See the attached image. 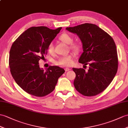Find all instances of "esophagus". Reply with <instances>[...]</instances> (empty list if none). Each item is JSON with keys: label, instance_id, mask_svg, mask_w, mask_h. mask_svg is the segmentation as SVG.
Segmentation results:
<instances>
[{"label": "esophagus", "instance_id": "34e87169", "mask_svg": "<svg viewBox=\"0 0 128 128\" xmlns=\"http://www.w3.org/2000/svg\"><path fill=\"white\" fill-rule=\"evenodd\" d=\"M70 70H71L70 68H65V71H69Z\"/></svg>", "mask_w": 128, "mask_h": 128}]
</instances>
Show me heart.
Wrapping results in <instances>:
<instances>
[{"label":"heart","mask_w":128,"mask_h":128,"mask_svg":"<svg viewBox=\"0 0 128 128\" xmlns=\"http://www.w3.org/2000/svg\"><path fill=\"white\" fill-rule=\"evenodd\" d=\"M62 42L68 44H70V47L71 50L75 52H78L81 49V45L78 42H74L72 37L69 34L66 33H64L62 34L59 38ZM54 50V47L52 43H50L48 44V48H47V50L50 53H52ZM74 56L72 54H69L66 56H63L59 58L58 60L56 61V63L58 65H63V66H70L73 63V58Z\"/></svg>","instance_id":"1"}]
</instances>
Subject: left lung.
<instances>
[{
    "label": "left lung",
    "mask_w": 128,
    "mask_h": 128,
    "mask_svg": "<svg viewBox=\"0 0 128 128\" xmlns=\"http://www.w3.org/2000/svg\"><path fill=\"white\" fill-rule=\"evenodd\" d=\"M67 30L76 34L82 44L79 63L87 65L88 71L72 68L76 74L74 84L80 93L87 96L102 93L111 84L118 69V56L114 39L96 24L84 23Z\"/></svg>",
    "instance_id": "obj_1"
}]
</instances>
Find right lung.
Masks as SVG:
<instances>
[{
  "label": "right lung",
  "instance_id": "right-lung-1",
  "mask_svg": "<svg viewBox=\"0 0 128 128\" xmlns=\"http://www.w3.org/2000/svg\"><path fill=\"white\" fill-rule=\"evenodd\" d=\"M61 29L32 26L12 44L9 53L11 74L16 84L29 94L39 97L48 95L54 90L58 78L65 72L57 66H50L44 71L38 64Z\"/></svg>",
  "mask_w": 128,
  "mask_h": 128
}]
</instances>
